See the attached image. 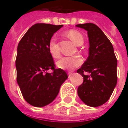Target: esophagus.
Listing matches in <instances>:
<instances>
[{
	"mask_svg": "<svg viewBox=\"0 0 128 128\" xmlns=\"http://www.w3.org/2000/svg\"><path fill=\"white\" fill-rule=\"evenodd\" d=\"M72 74H73V73H72V72H68V77L70 78V77H71Z\"/></svg>",
	"mask_w": 128,
	"mask_h": 128,
	"instance_id": "34e87169",
	"label": "esophagus"
}]
</instances>
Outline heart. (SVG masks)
Returning <instances> with one entry per match:
<instances>
[{
	"label": "heart",
	"mask_w": 128,
	"mask_h": 128,
	"mask_svg": "<svg viewBox=\"0 0 128 128\" xmlns=\"http://www.w3.org/2000/svg\"><path fill=\"white\" fill-rule=\"evenodd\" d=\"M66 35L77 45H81L84 42V38L82 34L76 30H69L66 32ZM48 48L49 53L53 58H58L60 57V53L57 44V38L56 36H53L50 38L48 44ZM82 62V58L79 56H73L70 57L66 56V57H62L59 60H58L57 66L62 69L71 70L80 66Z\"/></svg>",
	"instance_id": "1"
}]
</instances>
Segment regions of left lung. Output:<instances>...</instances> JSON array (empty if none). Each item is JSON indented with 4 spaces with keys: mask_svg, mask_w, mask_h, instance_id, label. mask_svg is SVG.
I'll list each match as a JSON object with an SVG mask.
<instances>
[{
    "mask_svg": "<svg viewBox=\"0 0 128 128\" xmlns=\"http://www.w3.org/2000/svg\"><path fill=\"white\" fill-rule=\"evenodd\" d=\"M76 26L87 31L90 42L89 56L77 70L84 80L78 86V96L86 105L97 107L110 98L116 85L117 59L112 44L98 26L93 23ZM85 72L90 75L85 76Z\"/></svg>",
    "mask_w": 128,
    "mask_h": 128,
    "instance_id": "obj_1",
    "label": "left lung"
}]
</instances>
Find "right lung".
Masks as SVG:
<instances>
[{
    "instance_id": "right-lung-1",
    "label": "right lung",
    "mask_w": 128,
    "mask_h": 128,
    "mask_svg": "<svg viewBox=\"0 0 128 128\" xmlns=\"http://www.w3.org/2000/svg\"><path fill=\"white\" fill-rule=\"evenodd\" d=\"M62 25L37 23L30 27L18 44L15 60L17 82L22 96L35 107L49 104L68 78L65 70L56 68L48 44ZM51 70V74L47 70Z\"/></svg>"
}]
</instances>
